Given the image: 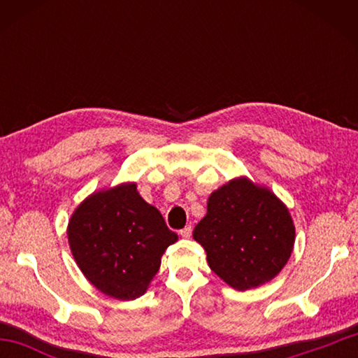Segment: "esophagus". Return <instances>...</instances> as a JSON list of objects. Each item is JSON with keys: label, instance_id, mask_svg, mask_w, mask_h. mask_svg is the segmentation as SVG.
I'll use <instances>...</instances> for the list:
<instances>
[{"label": "esophagus", "instance_id": "34e87169", "mask_svg": "<svg viewBox=\"0 0 358 358\" xmlns=\"http://www.w3.org/2000/svg\"><path fill=\"white\" fill-rule=\"evenodd\" d=\"M191 234H192V227H191V226H186L185 229L180 230V235H181V237H183V238H189Z\"/></svg>", "mask_w": 358, "mask_h": 358}]
</instances>
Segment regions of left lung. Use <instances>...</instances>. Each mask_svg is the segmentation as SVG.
Segmentation results:
<instances>
[{
  "mask_svg": "<svg viewBox=\"0 0 358 358\" xmlns=\"http://www.w3.org/2000/svg\"><path fill=\"white\" fill-rule=\"evenodd\" d=\"M192 237L224 282L248 290L271 281L287 264L295 226L273 192L241 177L211 192Z\"/></svg>",
  "mask_w": 358,
  "mask_h": 358,
  "instance_id": "left-lung-1",
  "label": "left lung"
}]
</instances>
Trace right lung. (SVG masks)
I'll return each mask as SVG.
<instances>
[{
	"instance_id": "add662e5",
	"label": "right lung",
	"mask_w": 358,
	"mask_h": 358,
	"mask_svg": "<svg viewBox=\"0 0 358 358\" xmlns=\"http://www.w3.org/2000/svg\"><path fill=\"white\" fill-rule=\"evenodd\" d=\"M68 240L78 268L96 289L112 299L134 300L147 292L162 254L178 235L143 201L136 183H121L78 205Z\"/></svg>"
}]
</instances>
